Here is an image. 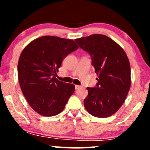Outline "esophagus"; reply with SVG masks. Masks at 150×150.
I'll return each instance as SVG.
<instances>
[{"mask_svg":"<svg viewBox=\"0 0 150 150\" xmlns=\"http://www.w3.org/2000/svg\"><path fill=\"white\" fill-rule=\"evenodd\" d=\"M80 88H81V86H79V85H75V89H76V90L80 89Z\"/></svg>","mask_w":150,"mask_h":150,"instance_id":"34e87169","label":"esophagus"}]
</instances>
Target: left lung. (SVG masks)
I'll return each mask as SVG.
<instances>
[{"label": "left lung", "instance_id": "obj_1", "mask_svg": "<svg viewBox=\"0 0 150 150\" xmlns=\"http://www.w3.org/2000/svg\"><path fill=\"white\" fill-rule=\"evenodd\" d=\"M75 41L91 55L98 76L96 87H87L84 106L91 115L108 117L120 109L130 90L129 59L124 49L104 35L93 34Z\"/></svg>", "mask_w": 150, "mask_h": 150}]
</instances>
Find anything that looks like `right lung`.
I'll return each instance as SVG.
<instances>
[{
	"instance_id": "1",
	"label": "right lung",
	"mask_w": 150,
	"mask_h": 150,
	"mask_svg": "<svg viewBox=\"0 0 150 150\" xmlns=\"http://www.w3.org/2000/svg\"><path fill=\"white\" fill-rule=\"evenodd\" d=\"M78 48L72 40L46 35L23 49L18 63V81L28 104L38 114L52 117L64 109L75 85L56 76L63 59Z\"/></svg>"
}]
</instances>
